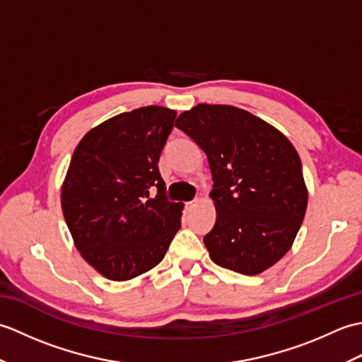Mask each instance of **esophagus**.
I'll use <instances>...</instances> for the list:
<instances>
[{"instance_id":"34e87169","label":"esophagus","mask_w":362,"mask_h":362,"mask_svg":"<svg viewBox=\"0 0 362 362\" xmlns=\"http://www.w3.org/2000/svg\"><path fill=\"white\" fill-rule=\"evenodd\" d=\"M197 204V199H194V201H191V202H187V206L189 209V206H193V205H196Z\"/></svg>"}]
</instances>
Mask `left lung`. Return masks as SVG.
I'll list each match as a JSON object with an SVG mask.
<instances>
[{"label": "left lung", "instance_id": "obj_1", "mask_svg": "<svg viewBox=\"0 0 362 362\" xmlns=\"http://www.w3.org/2000/svg\"><path fill=\"white\" fill-rule=\"evenodd\" d=\"M206 158L216 222L204 243L221 267L255 275L275 264L302 226L308 193L294 146L275 127L232 105L199 104L179 115Z\"/></svg>", "mask_w": 362, "mask_h": 362}]
</instances>
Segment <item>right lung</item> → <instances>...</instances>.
<instances>
[{
    "instance_id": "1",
    "label": "right lung",
    "mask_w": 362,
    "mask_h": 362,
    "mask_svg": "<svg viewBox=\"0 0 362 362\" xmlns=\"http://www.w3.org/2000/svg\"><path fill=\"white\" fill-rule=\"evenodd\" d=\"M175 115L158 105L119 113L73 153L64 216L83 259L105 279L126 281L156 267L180 228L182 204L168 201L158 171Z\"/></svg>"
}]
</instances>
